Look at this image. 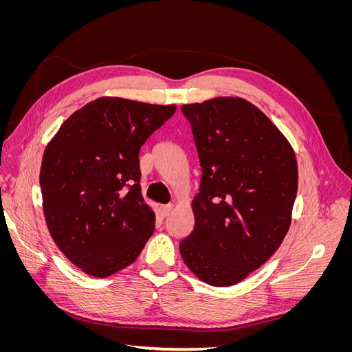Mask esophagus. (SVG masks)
Wrapping results in <instances>:
<instances>
[{"label":"esophagus","mask_w":352,"mask_h":352,"mask_svg":"<svg viewBox=\"0 0 352 352\" xmlns=\"http://www.w3.org/2000/svg\"><path fill=\"white\" fill-rule=\"evenodd\" d=\"M172 208H173L172 204H167V206H162V208L160 210H162V214L166 217V216H168V212L172 211Z\"/></svg>","instance_id":"obj_1"}]
</instances>
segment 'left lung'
<instances>
[{
  "mask_svg": "<svg viewBox=\"0 0 352 352\" xmlns=\"http://www.w3.org/2000/svg\"><path fill=\"white\" fill-rule=\"evenodd\" d=\"M201 166L194 230L180 255L211 286L239 283L280 247L298 189L295 153L269 117L242 98L180 107Z\"/></svg>",
  "mask_w": 352,
  "mask_h": 352,
  "instance_id": "left-lung-1",
  "label": "left lung"
}]
</instances>
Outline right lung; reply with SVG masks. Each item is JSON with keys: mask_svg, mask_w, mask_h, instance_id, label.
Returning a JSON list of instances; mask_svg holds the SVG:
<instances>
[{"mask_svg": "<svg viewBox=\"0 0 352 352\" xmlns=\"http://www.w3.org/2000/svg\"><path fill=\"white\" fill-rule=\"evenodd\" d=\"M176 105L102 97L61 124L45 148L39 184L61 252L95 278L131 265L155 226L141 194L140 150Z\"/></svg>", "mask_w": 352, "mask_h": 352, "instance_id": "obj_1", "label": "right lung"}]
</instances>
